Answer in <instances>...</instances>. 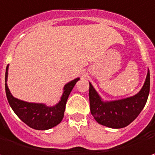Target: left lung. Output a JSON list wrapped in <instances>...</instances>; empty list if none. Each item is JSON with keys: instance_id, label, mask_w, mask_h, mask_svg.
Masks as SVG:
<instances>
[{"instance_id": "obj_1", "label": "left lung", "mask_w": 155, "mask_h": 155, "mask_svg": "<svg viewBox=\"0 0 155 155\" xmlns=\"http://www.w3.org/2000/svg\"><path fill=\"white\" fill-rule=\"evenodd\" d=\"M150 90V74L138 94L121 100L104 101L89 82V102L92 115L99 124L111 128H122L134 121L147 103Z\"/></svg>"}]
</instances>
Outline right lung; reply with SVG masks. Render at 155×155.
I'll use <instances>...</instances> for the list:
<instances>
[{"instance_id": "right-lung-1", "label": "right lung", "mask_w": 155, "mask_h": 155, "mask_svg": "<svg viewBox=\"0 0 155 155\" xmlns=\"http://www.w3.org/2000/svg\"><path fill=\"white\" fill-rule=\"evenodd\" d=\"M8 70V65L7 66L5 74L6 94L8 103L17 116L28 127L36 130H48L57 126L63 119L68 98L80 78H76L65 85L61 101L55 106L48 107L43 103L27 102L14 97L7 84Z\"/></svg>"}]
</instances>
